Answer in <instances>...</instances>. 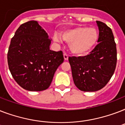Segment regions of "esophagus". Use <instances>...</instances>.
I'll list each match as a JSON object with an SVG mask.
<instances>
[{
  "label": "esophagus",
  "instance_id": "esophagus-1",
  "mask_svg": "<svg viewBox=\"0 0 125 125\" xmlns=\"http://www.w3.org/2000/svg\"><path fill=\"white\" fill-rule=\"evenodd\" d=\"M63 58H64L65 60H68V55L65 53L63 54Z\"/></svg>",
  "mask_w": 125,
  "mask_h": 125
}]
</instances>
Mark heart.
I'll return each instance as SVG.
<instances>
[{
    "label": "heart",
    "mask_w": 125,
    "mask_h": 125,
    "mask_svg": "<svg viewBox=\"0 0 125 125\" xmlns=\"http://www.w3.org/2000/svg\"><path fill=\"white\" fill-rule=\"evenodd\" d=\"M61 37L69 43V50L73 54L85 56L93 50L97 43L99 34L94 28L78 26L63 31ZM54 39L56 42L60 41L57 35L54 36Z\"/></svg>",
    "instance_id": "heart-1"
}]
</instances>
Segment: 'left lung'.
<instances>
[{
  "instance_id": "obj_1",
  "label": "left lung",
  "mask_w": 125,
  "mask_h": 125,
  "mask_svg": "<svg viewBox=\"0 0 125 125\" xmlns=\"http://www.w3.org/2000/svg\"><path fill=\"white\" fill-rule=\"evenodd\" d=\"M96 22L99 30L98 45L87 56L69 58L74 84L83 91L103 88L116 67V44L112 31L104 22Z\"/></svg>"
}]
</instances>
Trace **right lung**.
Wrapping results in <instances>:
<instances>
[{
  "mask_svg": "<svg viewBox=\"0 0 125 125\" xmlns=\"http://www.w3.org/2000/svg\"><path fill=\"white\" fill-rule=\"evenodd\" d=\"M51 40L38 21L23 23L11 38L8 63L13 78L23 89H47L56 71L63 62L62 51L50 50Z\"/></svg>",
  "mask_w": 125,
  "mask_h": 125,
  "instance_id": "obj_1",
  "label": "right lung"
}]
</instances>
